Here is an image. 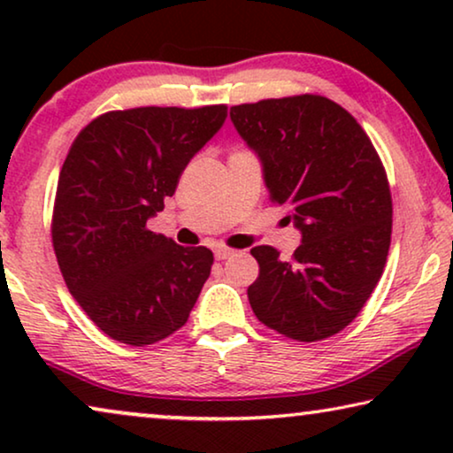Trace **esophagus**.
Listing matches in <instances>:
<instances>
[{
    "label": "esophagus",
    "mask_w": 453,
    "mask_h": 453,
    "mask_svg": "<svg viewBox=\"0 0 453 453\" xmlns=\"http://www.w3.org/2000/svg\"><path fill=\"white\" fill-rule=\"evenodd\" d=\"M214 256H216V259H226V257L234 256V250H228V247H216Z\"/></svg>",
    "instance_id": "obj_1"
}]
</instances>
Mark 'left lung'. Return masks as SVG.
Wrapping results in <instances>:
<instances>
[{"label":"left lung","mask_w":453,"mask_h":453,"mask_svg":"<svg viewBox=\"0 0 453 453\" xmlns=\"http://www.w3.org/2000/svg\"><path fill=\"white\" fill-rule=\"evenodd\" d=\"M241 138L262 160L270 200L303 234L288 262L270 245L251 256L256 318L296 342H318L361 313L386 268L392 194L381 158L349 111L319 95L231 107Z\"/></svg>","instance_id":"1"}]
</instances>
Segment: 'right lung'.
<instances>
[{"mask_svg":"<svg viewBox=\"0 0 453 453\" xmlns=\"http://www.w3.org/2000/svg\"><path fill=\"white\" fill-rule=\"evenodd\" d=\"M226 104L109 111L76 135L61 166L51 237L61 276L86 315L129 346L185 326L214 256L146 228Z\"/></svg>","mask_w":453,"mask_h":453,"instance_id":"add662e5","label":"right lung"}]
</instances>
